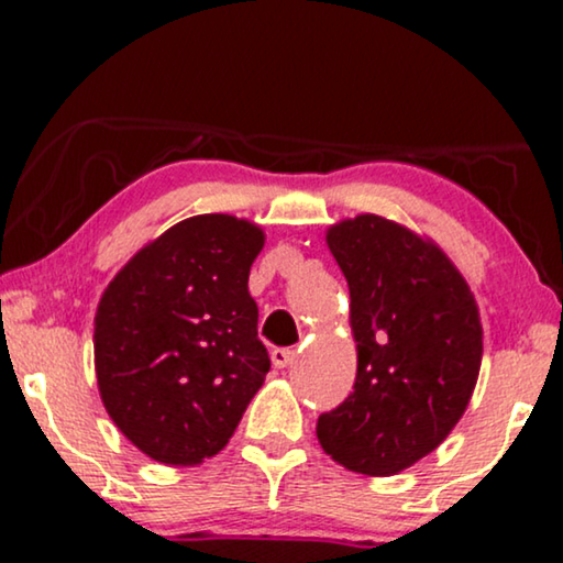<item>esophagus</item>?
<instances>
[{
  "mask_svg": "<svg viewBox=\"0 0 563 563\" xmlns=\"http://www.w3.org/2000/svg\"><path fill=\"white\" fill-rule=\"evenodd\" d=\"M272 361H274L276 368H287V366H291L297 361V351H291V349H274L272 351Z\"/></svg>",
  "mask_w": 563,
  "mask_h": 563,
  "instance_id": "34e87169",
  "label": "esophagus"
}]
</instances>
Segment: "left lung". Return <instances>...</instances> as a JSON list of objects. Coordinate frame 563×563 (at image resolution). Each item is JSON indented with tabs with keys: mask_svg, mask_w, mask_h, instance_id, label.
Masks as SVG:
<instances>
[{
	"mask_svg": "<svg viewBox=\"0 0 563 563\" xmlns=\"http://www.w3.org/2000/svg\"><path fill=\"white\" fill-rule=\"evenodd\" d=\"M349 282L356 384L318 418L322 451L349 472L391 476L441 445L474 395L482 320L474 291L428 235L382 214L328 228Z\"/></svg>",
	"mask_w": 563,
	"mask_h": 563,
	"instance_id": "8db88e82",
	"label": "left lung"
}]
</instances>
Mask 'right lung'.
I'll list each match as a JSON object with an SVG mask.
<instances>
[{
    "mask_svg": "<svg viewBox=\"0 0 563 563\" xmlns=\"http://www.w3.org/2000/svg\"><path fill=\"white\" fill-rule=\"evenodd\" d=\"M264 243L256 222L195 214L145 243L99 299V397L158 464H202L225 449L272 368L249 291Z\"/></svg>",
    "mask_w": 563,
    "mask_h": 563,
    "instance_id": "1",
    "label": "right lung"
}]
</instances>
